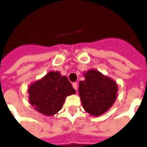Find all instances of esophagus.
<instances>
[{
    "mask_svg": "<svg viewBox=\"0 0 147 147\" xmlns=\"http://www.w3.org/2000/svg\"><path fill=\"white\" fill-rule=\"evenodd\" d=\"M72 86H73V88L77 91V89H78V84L76 83V82H74V83L72 84Z\"/></svg>",
    "mask_w": 147,
    "mask_h": 147,
    "instance_id": "1",
    "label": "esophagus"
}]
</instances>
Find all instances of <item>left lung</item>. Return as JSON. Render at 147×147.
<instances>
[{
  "instance_id": "1",
  "label": "left lung",
  "mask_w": 147,
  "mask_h": 147,
  "mask_svg": "<svg viewBox=\"0 0 147 147\" xmlns=\"http://www.w3.org/2000/svg\"><path fill=\"white\" fill-rule=\"evenodd\" d=\"M86 79L79 82L78 92L84 109L91 115L99 116L113 106L118 87L115 82L96 70L85 73Z\"/></svg>"
}]
</instances>
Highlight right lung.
I'll use <instances>...</instances> for the list:
<instances>
[{
  "label": "right lung",
  "mask_w": 147,
  "mask_h": 147,
  "mask_svg": "<svg viewBox=\"0 0 147 147\" xmlns=\"http://www.w3.org/2000/svg\"><path fill=\"white\" fill-rule=\"evenodd\" d=\"M28 93L34 108L44 115L52 116L61 110L66 96L76 91L66 76H61L59 71H50L30 86Z\"/></svg>",
  "instance_id": "add662e5"
}]
</instances>
